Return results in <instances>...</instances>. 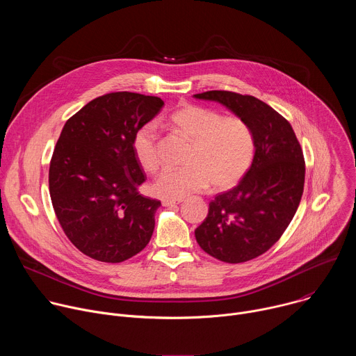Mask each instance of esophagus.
<instances>
[{
    "mask_svg": "<svg viewBox=\"0 0 356 356\" xmlns=\"http://www.w3.org/2000/svg\"><path fill=\"white\" fill-rule=\"evenodd\" d=\"M183 200H163L162 201V204L165 206V207H172V206H176V204H180Z\"/></svg>",
    "mask_w": 356,
    "mask_h": 356,
    "instance_id": "obj_1",
    "label": "esophagus"
}]
</instances>
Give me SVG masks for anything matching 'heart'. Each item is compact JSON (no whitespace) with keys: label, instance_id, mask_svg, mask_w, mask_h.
Returning <instances> with one entry per match:
<instances>
[{"label":"heart","instance_id":"1","mask_svg":"<svg viewBox=\"0 0 356 356\" xmlns=\"http://www.w3.org/2000/svg\"><path fill=\"white\" fill-rule=\"evenodd\" d=\"M169 124L191 140L186 168H168L152 184L154 193L168 200H181L206 190L210 183L217 190L235 186L250 168L255 154V138L246 121L222 117L220 113L197 106L181 104L170 115ZM139 166L155 173L161 166L158 128L155 122L139 127L132 139Z\"/></svg>","mask_w":356,"mask_h":356}]
</instances>
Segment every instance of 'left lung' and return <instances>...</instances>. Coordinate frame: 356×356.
<instances>
[{"instance_id": "obj_1", "label": "left lung", "mask_w": 356, "mask_h": 356, "mask_svg": "<svg viewBox=\"0 0 356 356\" xmlns=\"http://www.w3.org/2000/svg\"><path fill=\"white\" fill-rule=\"evenodd\" d=\"M194 97L225 106L248 122L255 138L249 170L210 202L206 220L194 231L213 258L248 262L279 241L297 211L306 175L302 150L289 121L257 97L224 90Z\"/></svg>"}]
</instances>
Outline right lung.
I'll return each instance as SVG.
<instances>
[{"label": "right lung", "instance_id": "obj_1", "mask_svg": "<svg viewBox=\"0 0 356 356\" xmlns=\"http://www.w3.org/2000/svg\"><path fill=\"white\" fill-rule=\"evenodd\" d=\"M163 104L154 95L110 92L90 101L62 129L49 168L50 198L66 236L95 261L124 262L154 234L161 201L138 191L146 176L132 139Z\"/></svg>", "mask_w": 356, "mask_h": 356}]
</instances>
